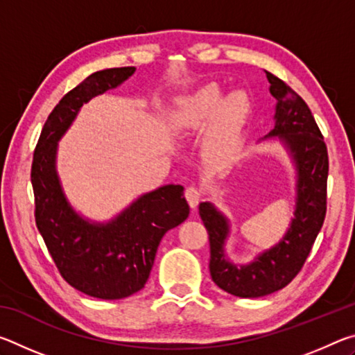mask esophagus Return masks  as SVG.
<instances>
[{
    "label": "esophagus",
    "mask_w": 355,
    "mask_h": 355,
    "mask_svg": "<svg viewBox=\"0 0 355 355\" xmlns=\"http://www.w3.org/2000/svg\"><path fill=\"white\" fill-rule=\"evenodd\" d=\"M184 197H186V200H188L189 207L194 209L197 205H199V202L202 199V194H200L199 189L194 188V186H189V188L184 191Z\"/></svg>",
    "instance_id": "esophagus-1"
}]
</instances>
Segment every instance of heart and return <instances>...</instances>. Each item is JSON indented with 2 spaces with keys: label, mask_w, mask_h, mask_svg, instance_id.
<instances>
[{
  "label": "heart",
  "mask_w": 355,
  "mask_h": 355,
  "mask_svg": "<svg viewBox=\"0 0 355 355\" xmlns=\"http://www.w3.org/2000/svg\"><path fill=\"white\" fill-rule=\"evenodd\" d=\"M219 83H207L177 100L172 114V128L178 135H192L209 122L203 137V152L208 158H224L241 137L250 114V97L241 87L224 95Z\"/></svg>",
  "instance_id": "obj_1"
}]
</instances>
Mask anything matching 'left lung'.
<instances>
[{
    "mask_svg": "<svg viewBox=\"0 0 355 355\" xmlns=\"http://www.w3.org/2000/svg\"><path fill=\"white\" fill-rule=\"evenodd\" d=\"M266 78L275 98L274 127L260 141H279L294 169V211L286 232L250 261L236 263L227 254L230 219L211 202L199 205L209 235V274L216 285L238 297H261L290 284L326 218L329 158L321 131L307 103L288 84L268 71Z\"/></svg>",
    "mask_w": 355,
    "mask_h": 355,
    "instance_id": "left-lung-1",
    "label": "left lung"
}]
</instances>
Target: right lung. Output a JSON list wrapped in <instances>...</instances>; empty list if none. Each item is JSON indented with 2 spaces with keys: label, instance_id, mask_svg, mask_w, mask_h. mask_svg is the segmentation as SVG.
Here are the masks:
<instances>
[{
  "label": "right lung",
  "instance_id": "right-lung-1",
  "mask_svg": "<svg viewBox=\"0 0 355 355\" xmlns=\"http://www.w3.org/2000/svg\"><path fill=\"white\" fill-rule=\"evenodd\" d=\"M135 71V67L98 70L71 89L48 116L31 169L35 224L59 272L78 291L105 300L142 290L161 239L189 216L180 184L144 192L106 220L78 211L64 191L58 172L59 141L83 105L122 86Z\"/></svg>",
  "mask_w": 355,
  "mask_h": 355
}]
</instances>
